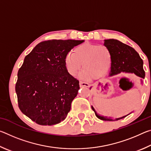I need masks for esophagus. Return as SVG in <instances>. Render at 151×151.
Returning a JSON list of instances; mask_svg holds the SVG:
<instances>
[{
    "label": "esophagus",
    "instance_id": "esophagus-1",
    "mask_svg": "<svg viewBox=\"0 0 151 151\" xmlns=\"http://www.w3.org/2000/svg\"><path fill=\"white\" fill-rule=\"evenodd\" d=\"M79 85H80L81 87H83V86H86V87H88V86H89L88 83H86V82H83V81L79 82Z\"/></svg>",
    "mask_w": 151,
    "mask_h": 151
}]
</instances>
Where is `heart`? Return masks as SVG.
<instances>
[{
  "mask_svg": "<svg viewBox=\"0 0 151 151\" xmlns=\"http://www.w3.org/2000/svg\"><path fill=\"white\" fill-rule=\"evenodd\" d=\"M112 62L111 51L105 46L85 43L75 47L73 53H68L65 58V65L68 73L75 76L81 69L83 78H99L108 73Z\"/></svg>",
  "mask_w": 151,
  "mask_h": 151,
  "instance_id": "b5f03b06",
  "label": "heart"
}]
</instances>
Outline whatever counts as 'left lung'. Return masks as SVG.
<instances>
[{
  "label": "left lung",
  "mask_w": 151,
  "mask_h": 151,
  "mask_svg": "<svg viewBox=\"0 0 151 151\" xmlns=\"http://www.w3.org/2000/svg\"><path fill=\"white\" fill-rule=\"evenodd\" d=\"M104 45L109 48L112 55L110 76L124 73L134 74L141 78H145V72L143 69V61L139 53L133 48L113 39L104 40ZM141 83H142V80ZM92 109L94 111L97 118L103 121H118L129 115L127 114L121 118L111 119L97 113L93 106H92Z\"/></svg>",
  "instance_id": "8db88e82"
}]
</instances>
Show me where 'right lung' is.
<instances>
[{"label": "right lung", "mask_w": 151, "mask_h": 151, "mask_svg": "<svg viewBox=\"0 0 151 151\" xmlns=\"http://www.w3.org/2000/svg\"><path fill=\"white\" fill-rule=\"evenodd\" d=\"M83 42L43 41L25 57L15 91L20 110L36 123L53 125L66 119L80 86L68 73L65 58L74 47Z\"/></svg>", "instance_id": "right-lung-1"}]
</instances>
